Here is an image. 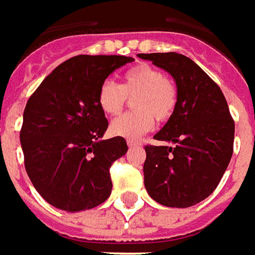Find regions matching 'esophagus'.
Listing matches in <instances>:
<instances>
[{
	"mask_svg": "<svg viewBox=\"0 0 255 255\" xmlns=\"http://www.w3.org/2000/svg\"><path fill=\"white\" fill-rule=\"evenodd\" d=\"M128 145H129V146L141 145V142L138 140H133V138H129V140H128Z\"/></svg>",
	"mask_w": 255,
	"mask_h": 255,
	"instance_id": "34e87169",
	"label": "esophagus"
}]
</instances>
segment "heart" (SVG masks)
Here are the masks:
<instances>
[{
    "instance_id": "obj_1",
    "label": "heart",
    "mask_w": 255,
    "mask_h": 255,
    "mask_svg": "<svg viewBox=\"0 0 255 255\" xmlns=\"http://www.w3.org/2000/svg\"><path fill=\"white\" fill-rule=\"evenodd\" d=\"M133 96L135 111L111 122L113 134L137 138L153 128L155 117L159 121L168 120L176 107L178 89L161 70L148 64H138L126 70L121 85L106 80L98 91V105L106 115L114 117L122 113L128 98Z\"/></svg>"
}]
</instances>
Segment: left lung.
Masks as SVG:
<instances>
[{"label": "left lung", "instance_id": "obj_1", "mask_svg": "<svg viewBox=\"0 0 255 255\" xmlns=\"http://www.w3.org/2000/svg\"><path fill=\"white\" fill-rule=\"evenodd\" d=\"M174 77L178 102L155 140L146 145L145 189L156 202L189 208L215 191L234 152L235 124L220 87L198 65L178 53L138 54Z\"/></svg>", "mask_w": 255, "mask_h": 255}]
</instances>
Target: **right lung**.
Masks as SVG:
<instances>
[{
	"instance_id": "right-lung-1",
	"label": "right lung",
	"mask_w": 255,
	"mask_h": 255,
	"mask_svg": "<svg viewBox=\"0 0 255 255\" xmlns=\"http://www.w3.org/2000/svg\"><path fill=\"white\" fill-rule=\"evenodd\" d=\"M124 55H77L40 83L24 109L20 142L36 191L68 212L92 209L111 194L110 167L128 152L124 137L100 140L109 126L98 91Z\"/></svg>"
}]
</instances>
